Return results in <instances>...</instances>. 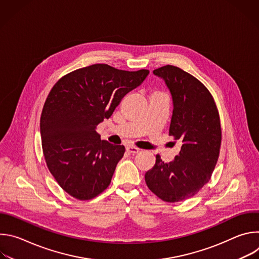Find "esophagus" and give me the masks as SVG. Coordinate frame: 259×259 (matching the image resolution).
Returning <instances> with one entry per match:
<instances>
[{
	"label": "esophagus",
	"mask_w": 259,
	"mask_h": 259,
	"mask_svg": "<svg viewBox=\"0 0 259 259\" xmlns=\"http://www.w3.org/2000/svg\"><path fill=\"white\" fill-rule=\"evenodd\" d=\"M126 151H127L129 154H137V153L139 152V149H137V147H135V146L129 145V146L126 147Z\"/></svg>",
	"instance_id": "1"
}]
</instances>
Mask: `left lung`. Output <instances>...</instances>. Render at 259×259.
<instances>
[{"label":"left lung","mask_w":259,"mask_h":259,"mask_svg":"<svg viewBox=\"0 0 259 259\" xmlns=\"http://www.w3.org/2000/svg\"><path fill=\"white\" fill-rule=\"evenodd\" d=\"M164 80L173 101L169 135L182 142L172 162L156 156L155 166L145 173L149 189L169 203L195 196L210 180L221 143L219 114L208 89L194 76L174 65L155 69Z\"/></svg>","instance_id":"8db88e82"}]
</instances>
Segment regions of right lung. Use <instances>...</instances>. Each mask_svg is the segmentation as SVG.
<instances>
[{
    "mask_svg": "<svg viewBox=\"0 0 259 259\" xmlns=\"http://www.w3.org/2000/svg\"><path fill=\"white\" fill-rule=\"evenodd\" d=\"M149 73L97 63L67 73L51 89L40 121L43 153L49 171L71 197L91 200L109 186L125 147L101 140L96 126Z\"/></svg>",
    "mask_w": 259,
    "mask_h": 259,
    "instance_id": "1",
    "label": "right lung"
}]
</instances>
